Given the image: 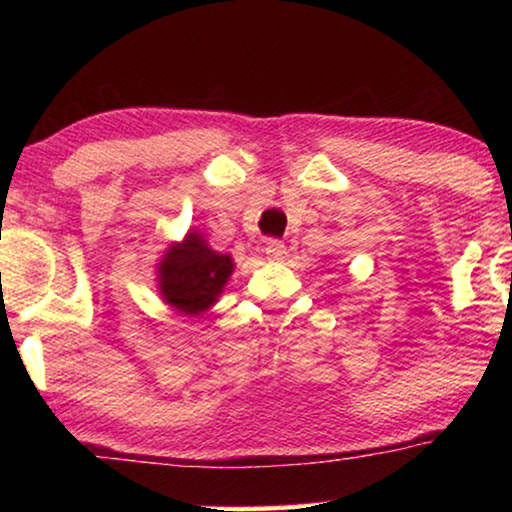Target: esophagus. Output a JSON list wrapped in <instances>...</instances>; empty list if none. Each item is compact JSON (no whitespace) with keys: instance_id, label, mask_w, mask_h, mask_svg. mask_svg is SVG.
I'll use <instances>...</instances> for the list:
<instances>
[{"instance_id":"obj_1","label":"esophagus","mask_w":512,"mask_h":512,"mask_svg":"<svg viewBox=\"0 0 512 512\" xmlns=\"http://www.w3.org/2000/svg\"><path fill=\"white\" fill-rule=\"evenodd\" d=\"M265 256H268L270 261H282V258L286 256V247H284V242H279V240H270L268 244H265Z\"/></svg>"}]
</instances>
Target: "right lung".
Returning a JSON list of instances; mask_svg holds the SVG:
<instances>
[{
  "mask_svg": "<svg viewBox=\"0 0 512 512\" xmlns=\"http://www.w3.org/2000/svg\"><path fill=\"white\" fill-rule=\"evenodd\" d=\"M235 261L209 247L198 230H188L181 242H172L156 265L158 293L163 303L186 317L212 310L226 289Z\"/></svg>",
  "mask_w": 512,
  "mask_h": 512,
  "instance_id": "right-lung-1",
  "label": "right lung"
}]
</instances>
